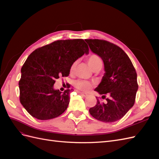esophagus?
<instances>
[{"instance_id":"obj_1","label":"esophagus","mask_w":159,"mask_h":159,"mask_svg":"<svg viewBox=\"0 0 159 159\" xmlns=\"http://www.w3.org/2000/svg\"><path fill=\"white\" fill-rule=\"evenodd\" d=\"M78 93H80V94H81V95L82 96H84V97H88V94H87V93H83V92H80V91H78Z\"/></svg>"}]
</instances>
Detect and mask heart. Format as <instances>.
I'll use <instances>...</instances> for the list:
<instances>
[{
	"label": "heart",
	"mask_w": 159,
	"mask_h": 159,
	"mask_svg": "<svg viewBox=\"0 0 159 159\" xmlns=\"http://www.w3.org/2000/svg\"><path fill=\"white\" fill-rule=\"evenodd\" d=\"M88 63L89 66L91 67V68L94 70L98 67L102 66V60L101 57L96 55V54H91L87 58ZM76 66V61L72 64L70 67V72L72 73L75 70ZM74 86L79 90L83 91H88L92 87V84L88 81L82 80H78L75 81L74 82Z\"/></svg>",
	"instance_id": "1"
}]
</instances>
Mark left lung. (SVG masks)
<instances>
[{
    "label": "left lung",
    "instance_id": "8db88e82",
    "mask_svg": "<svg viewBox=\"0 0 159 159\" xmlns=\"http://www.w3.org/2000/svg\"><path fill=\"white\" fill-rule=\"evenodd\" d=\"M90 49L103 61L105 73L95 91L103 95L102 99L89 110L98 121L112 123L121 119L135 102L138 89L135 69L127 54L121 48L104 40H85ZM105 94L110 95L106 98ZM97 98V97H96Z\"/></svg>",
    "mask_w": 159,
    "mask_h": 159
}]
</instances>
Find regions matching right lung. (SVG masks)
<instances>
[{
	"mask_svg": "<svg viewBox=\"0 0 159 159\" xmlns=\"http://www.w3.org/2000/svg\"><path fill=\"white\" fill-rule=\"evenodd\" d=\"M88 52L83 39H75L53 42L31 53L22 67L18 82L20 102L28 113L48 120L65 111L71 90L61 93L54 89V84L60 77L68 76L71 66Z\"/></svg>",
	"mask_w": 159,
	"mask_h": 159,
	"instance_id": "right-lung-1",
	"label": "right lung"
}]
</instances>
